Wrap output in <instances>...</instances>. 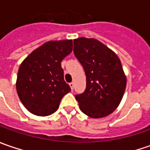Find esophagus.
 Instances as JSON below:
<instances>
[{
  "label": "esophagus",
  "instance_id": "1",
  "mask_svg": "<svg viewBox=\"0 0 150 150\" xmlns=\"http://www.w3.org/2000/svg\"><path fill=\"white\" fill-rule=\"evenodd\" d=\"M69 86H70V88H71V89H73V87H74V83H69Z\"/></svg>",
  "mask_w": 150,
  "mask_h": 150
}]
</instances>
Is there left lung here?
Wrapping results in <instances>:
<instances>
[{
	"instance_id": "8db88e82",
	"label": "left lung",
	"mask_w": 150,
	"mask_h": 150,
	"mask_svg": "<svg viewBox=\"0 0 150 150\" xmlns=\"http://www.w3.org/2000/svg\"><path fill=\"white\" fill-rule=\"evenodd\" d=\"M73 45L87 79L86 89L75 95L79 108L91 118L106 117L117 108L126 88L121 62L112 50L93 38H78Z\"/></svg>"
}]
</instances>
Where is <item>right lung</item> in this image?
I'll list each match as a JSON object with an SVG mask.
<instances>
[{
	"instance_id": "obj_1",
	"label": "right lung",
	"mask_w": 150,
	"mask_h": 150,
	"mask_svg": "<svg viewBox=\"0 0 150 150\" xmlns=\"http://www.w3.org/2000/svg\"><path fill=\"white\" fill-rule=\"evenodd\" d=\"M72 50V40L51 41L34 50L21 64L16 91L26 109L38 116L55 112L71 88L61 62Z\"/></svg>"
}]
</instances>
